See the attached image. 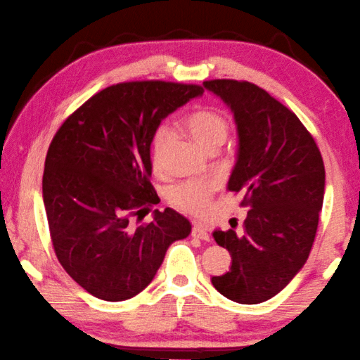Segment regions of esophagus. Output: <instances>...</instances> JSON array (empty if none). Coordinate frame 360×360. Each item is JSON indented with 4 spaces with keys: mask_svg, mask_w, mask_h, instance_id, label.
<instances>
[{
    "mask_svg": "<svg viewBox=\"0 0 360 360\" xmlns=\"http://www.w3.org/2000/svg\"><path fill=\"white\" fill-rule=\"evenodd\" d=\"M191 236H193V238H198V239H202V240L210 239V236H209L207 231H205V228H202L201 225H196V223H194L193 228H191Z\"/></svg>",
    "mask_w": 360,
    "mask_h": 360,
    "instance_id": "34e87169",
    "label": "esophagus"
}]
</instances>
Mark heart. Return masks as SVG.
Masks as SVG:
<instances>
[{
  "label": "heart",
  "mask_w": 360,
  "mask_h": 360,
  "mask_svg": "<svg viewBox=\"0 0 360 360\" xmlns=\"http://www.w3.org/2000/svg\"><path fill=\"white\" fill-rule=\"evenodd\" d=\"M181 126L196 140L202 148L215 151L225 141L228 135V117L220 110L212 107H196L188 111L181 120ZM169 126L161 124L151 139V164L156 172H161L164 166V155L170 140ZM219 188L215 179L186 180L169 190V202L175 209L190 215H202L207 212L212 198Z\"/></svg>",
  "instance_id": "1"
}]
</instances>
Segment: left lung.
Returning a JSON list of instances; mask_svg holds the SVG:
<instances>
[{
    "label": "left lung",
    "instance_id": "obj_1",
    "mask_svg": "<svg viewBox=\"0 0 360 360\" xmlns=\"http://www.w3.org/2000/svg\"><path fill=\"white\" fill-rule=\"evenodd\" d=\"M204 87L234 113L239 148L228 190L243 194L240 205L250 207L243 233H214L233 263L212 284L236 303L257 304L278 295L308 260L326 169L298 116L262 87L236 79L204 81Z\"/></svg>",
    "mask_w": 360,
    "mask_h": 360
}]
</instances>
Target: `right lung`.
<instances>
[{
    "instance_id": "obj_1",
    "label": "right lung",
    "mask_w": 360,
    "mask_h": 360,
    "mask_svg": "<svg viewBox=\"0 0 360 360\" xmlns=\"http://www.w3.org/2000/svg\"><path fill=\"white\" fill-rule=\"evenodd\" d=\"M198 84L129 81L105 87L58 127L46 155L43 199L57 260L73 281L105 302H122L155 278L167 247L191 225L174 209L155 210L151 139ZM139 219V217H137Z\"/></svg>"
}]
</instances>
